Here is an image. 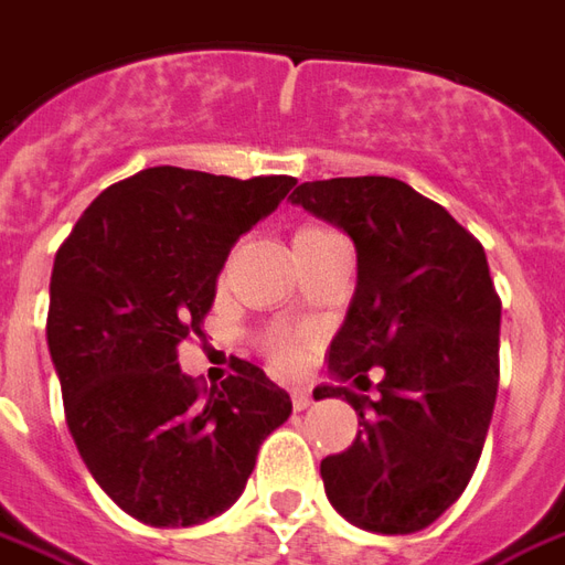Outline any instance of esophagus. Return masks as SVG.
Returning a JSON list of instances; mask_svg holds the SVG:
<instances>
[{"label":"esophagus","mask_w":565,"mask_h":565,"mask_svg":"<svg viewBox=\"0 0 565 565\" xmlns=\"http://www.w3.org/2000/svg\"><path fill=\"white\" fill-rule=\"evenodd\" d=\"M290 396H294L296 412H306L308 405H311V391H308V387H294V391H290Z\"/></svg>","instance_id":"esophagus-1"}]
</instances>
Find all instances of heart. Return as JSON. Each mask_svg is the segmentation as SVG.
I'll use <instances>...</instances> for the list:
<instances>
[{"label":"heart","mask_w":565,"mask_h":565,"mask_svg":"<svg viewBox=\"0 0 565 565\" xmlns=\"http://www.w3.org/2000/svg\"><path fill=\"white\" fill-rule=\"evenodd\" d=\"M302 233H311V230H302ZM269 354L275 360V366H294L296 360L302 356V339L290 335V332H275L269 339Z\"/></svg>","instance_id":"b5f03b06"}]
</instances>
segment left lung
<instances>
[{
    "mask_svg": "<svg viewBox=\"0 0 565 565\" xmlns=\"http://www.w3.org/2000/svg\"><path fill=\"white\" fill-rule=\"evenodd\" d=\"M351 235L356 290L330 344V375L379 399L320 384L360 417L354 445L320 462L332 509L360 530L408 535L469 484L499 387V302L481 242L433 199L384 178L306 181L290 196Z\"/></svg>",
    "mask_w": 565,
    "mask_h": 565,
    "instance_id": "obj_1",
    "label": "left lung"
}]
</instances>
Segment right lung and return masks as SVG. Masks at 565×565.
Instances as JSON below:
<instances>
[{
  "instance_id": "1",
  "label": "right lung",
  "mask_w": 565,
  "mask_h": 565,
  "mask_svg": "<svg viewBox=\"0 0 565 565\" xmlns=\"http://www.w3.org/2000/svg\"><path fill=\"white\" fill-rule=\"evenodd\" d=\"M294 184L153 166L103 190L56 250L47 351L68 433L96 484L136 521L193 526L223 514L263 438L294 412L247 360L209 396L178 366L230 247Z\"/></svg>"
}]
</instances>
